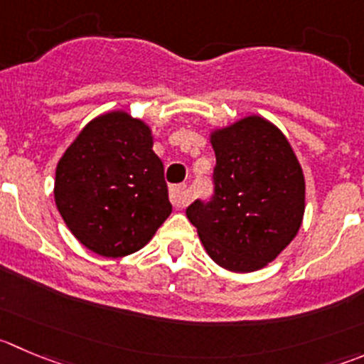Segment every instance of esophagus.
<instances>
[{
	"label": "esophagus",
	"mask_w": 364,
	"mask_h": 364,
	"mask_svg": "<svg viewBox=\"0 0 364 364\" xmlns=\"http://www.w3.org/2000/svg\"><path fill=\"white\" fill-rule=\"evenodd\" d=\"M169 200H171L173 207H184L189 202V193L186 186H175L169 189Z\"/></svg>",
	"instance_id": "obj_1"
}]
</instances>
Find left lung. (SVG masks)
Instances as JSON below:
<instances>
[{
    "mask_svg": "<svg viewBox=\"0 0 364 364\" xmlns=\"http://www.w3.org/2000/svg\"><path fill=\"white\" fill-rule=\"evenodd\" d=\"M216 155L214 195L195 200L189 221L221 268L255 272L296 236L306 210V180L291 144L261 116L210 134Z\"/></svg>",
    "mask_w": 364,
    "mask_h": 364,
    "instance_id": "8db88e82",
    "label": "left lung"
}]
</instances>
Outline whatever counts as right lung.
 I'll return each instance as SVG.
<instances>
[{"instance_id": "1", "label": "right lung", "mask_w": 364, "mask_h": 364, "mask_svg": "<svg viewBox=\"0 0 364 364\" xmlns=\"http://www.w3.org/2000/svg\"><path fill=\"white\" fill-rule=\"evenodd\" d=\"M144 121L102 114L64 151L55 203L73 236L103 257L141 250L171 214L164 166Z\"/></svg>"}]
</instances>
